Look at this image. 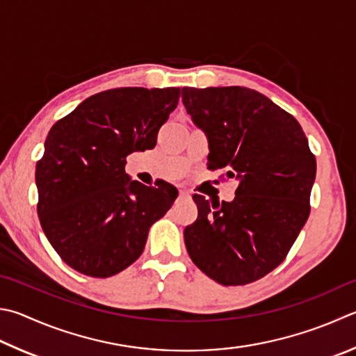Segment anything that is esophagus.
Listing matches in <instances>:
<instances>
[{
    "mask_svg": "<svg viewBox=\"0 0 356 356\" xmlns=\"http://www.w3.org/2000/svg\"><path fill=\"white\" fill-rule=\"evenodd\" d=\"M179 197L180 199H182V197H190V193L185 191V190H179Z\"/></svg>",
    "mask_w": 356,
    "mask_h": 356,
    "instance_id": "34e87169",
    "label": "esophagus"
}]
</instances>
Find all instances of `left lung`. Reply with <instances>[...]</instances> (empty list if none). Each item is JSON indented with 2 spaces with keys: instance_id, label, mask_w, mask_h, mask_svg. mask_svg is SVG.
Wrapping results in <instances>:
<instances>
[{
  "instance_id": "obj_1",
  "label": "left lung",
  "mask_w": 356,
  "mask_h": 356,
  "mask_svg": "<svg viewBox=\"0 0 356 356\" xmlns=\"http://www.w3.org/2000/svg\"><path fill=\"white\" fill-rule=\"evenodd\" d=\"M182 101L209 137V170L240 180L232 202L193 196L186 250L219 285H249L283 263L305 225L316 157L294 116L255 90L184 87Z\"/></svg>"
}]
</instances>
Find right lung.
<instances>
[{"label": "right lung", "instance_id": "obj_1", "mask_svg": "<svg viewBox=\"0 0 356 356\" xmlns=\"http://www.w3.org/2000/svg\"><path fill=\"white\" fill-rule=\"evenodd\" d=\"M179 98L176 87L106 90L51 127L35 165L37 213L51 245L77 273L107 279L131 266L176 200V186L131 182L124 166L129 154L156 146Z\"/></svg>", "mask_w": 356, "mask_h": 356}]
</instances>
